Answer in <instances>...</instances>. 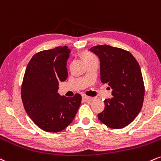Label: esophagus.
<instances>
[{"label": "esophagus", "mask_w": 161, "mask_h": 161, "mask_svg": "<svg viewBox=\"0 0 161 161\" xmlns=\"http://www.w3.org/2000/svg\"><path fill=\"white\" fill-rule=\"evenodd\" d=\"M82 98L84 100H86V101H92V100L93 99V98L90 97V96H87L86 95H82Z\"/></svg>", "instance_id": "esophagus-1"}]
</instances>
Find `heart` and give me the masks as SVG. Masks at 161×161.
Instances as JSON below:
<instances>
[{
    "label": "heart",
    "mask_w": 161,
    "mask_h": 161,
    "mask_svg": "<svg viewBox=\"0 0 161 161\" xmlns=\"http://www.w3.org/2000/svg\"><path fill=\"white\" fill-rule=\"evenodd\" d=\"M83 58H84L85 62L86 63V62L91 61L92 59H95V58H96V57L93 54H92L91 53L84 52V53H83Z\"/></svg>",
    "instance_id": "b5f03b06"
}]
</instances>
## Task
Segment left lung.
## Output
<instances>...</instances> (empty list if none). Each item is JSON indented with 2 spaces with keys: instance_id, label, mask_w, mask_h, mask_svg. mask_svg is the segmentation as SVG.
<instances>
[{
  "instance_id": "1",
  "label": "left lung",
  "mask_w": 161,
  "mask_h": 161,
  "mask_svg": "<svg viewBox=\"0 0 161 161\" xmlns=\"http://www.w3.org/2000/svg\"><path fill=\"white\" fill-rule=\"evenodd\" d=\"M90 50L100 59L101 82L113 89V97L104 100L105 109L98 114V118L112 129L125 127L136 118L144 101L140 66L124 49L104 44L92 47Z\"/></svg>"
}]
</instances>
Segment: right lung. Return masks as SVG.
I'll list each match as a JSON object with an SVG mask.
<instances>
[{"instance_id": "obj_1", "label": "right lung", "mask_w": 161, "mask_h": 161, "mask_svg": "<svg viewBox=\"0 0 161 161\" xmlns=\"http://www.w3.org/2000/svg\"><path fill=\"white\" fill-rule=\"evenodd\" d=\"M67 46L43 50L28 62L21 86L25 110L41 130L50 133L62 131L72 122L81 103V96H60L58 85L68 77Z\"/></svg>"}]
</instances>
